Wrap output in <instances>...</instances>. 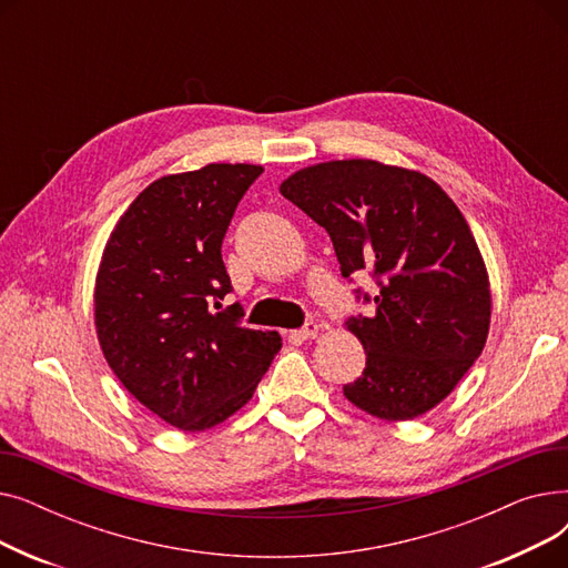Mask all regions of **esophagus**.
Listing matches in <instances>:
<instances>
[{"instance_id": "esophagus-1", "label": "esophagus", "mask_w": 568, "mask_h": 568, "mask_svg": "<svg viewBox=\"0 0 568 568\" xmlns=\"http://www.w3.org/2000/svg\"><path fill=\"white\" fill-rule=\"evenodd\" d=\"M317 332H320V324H317L315 320H308V322L302 326V329L292 332V336H294V338H302V341H308V338H315Z\"/></svg>"}]
</instances>
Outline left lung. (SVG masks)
<instances>
[{
  "label": "left lung",
  "mask_w": 568,
  "mask_h": 568,
  "mask_svg": "<svg viewBox=\"0 0 568 568\" xmlns=\"http://www.w3.org/2000/svg\"><path fill=\"white\" fill-rule=\"evenodd\" d=\"M281 193L329 232L343 278L368 272L371 317L347 320L366 349L362 377L343 386L384 422L422 416L479 359L490 326V283L471 230L430 176L368 159L294 172Z\"/></svg>",
  "instance_id": "left-lung-1"
}]
</instances>
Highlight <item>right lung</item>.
Returning a JSON list of instances; mask_svg holds the SVG:
<instances>
[{"mask_svg": "<svg viewBox=\"0 0 568 568\" xmlns=\"http://www.w3.org/2000/svg\"><path fill=\"white\" fill-rule=\"evenodd\" d=\"M260 165L212 163L149 184L114 225L97 276V334L129 394L179 430H206L251 398L281 349L242 324L221 246Z\"/></svg>", "mask_w": 568, "mask_h": 568, "instance_id": "right-lung-1", "label": "right lung"}]
</instances>
